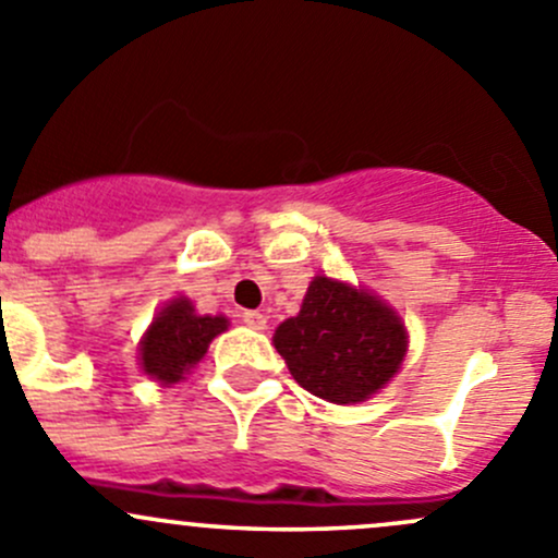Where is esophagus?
<instances>
[{
  "label": "esophagus",
  "instance_id": "1",
  "mask_svg": "<svg viewBox=\"0 0 558 558\" xmlns=\"http://www.w3.org/2000/svg\"><path fill=\"white\" fill-rule=\"evenodd\" d=\"M241 319H244V325L252 327V330H260L263 332L268 327L266 314H260V312H244V314H241Z\"/></svg>",
  "mask_w": 558,
  "mask_h": 558
}]
</instances>
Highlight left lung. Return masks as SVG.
I'll use <instances>...</instances> for the list:
<instances>
[{
	"label": "left lung",
	"mask_w": 558,
	"mask_h": 558,
	"mask_svg": "<svg viewBox=\"0 0 558 558\" xmlns=\"http://www.w3.org/2000/svg\"><path fill=\"white\" fill-rule=\"evenodd\" d=\"M274 347L303 389L352 405L392 381L405 360L408 330L378 295L319 274L298 317L277 327Z\"/></svg>",
	"instance_id": "left-lung-1"
}]
</instances>
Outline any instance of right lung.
Listing matches in <instances>:
<instances>
[{"mask_svg": "<svg viewBox=\"0 0 558 558\" xmlns=\"http://www.w3.org/2000/svg\"><path fill=\"white\" fill-rule=\"evenodd\" d=\"M228 330V319L195 314L187 298H174L155 314L140 343V365L158 384H177L204 360L211 338Z\"/></svg>", "mask_w": 558, "mask_h": 558, "instance_id": "1", "label": "right lung"}]
</instances>
